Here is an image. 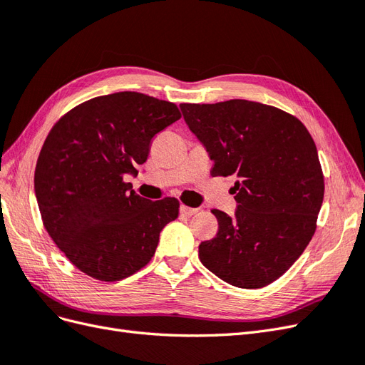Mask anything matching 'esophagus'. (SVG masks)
Listing matches in <instances>:
<instances>
[{
	"mask_svg": "<svg viewBox=\"0 0 365 365\" xmlns=\"http://www.w3.org/2000/svg\"><path fill=\"white\" fill-rule=\"evenodd\" d=\"M197 210H200V208L189 207V205H184V204L180 207V212H181L182 215H185V216H193V215H196Z\"/></svg>",
	"mask_w": 365,
	"mask_h": 365,
	"instance_id": "esophagus-1",
	"label": "esophagus"
}]
</instances>
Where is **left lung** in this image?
<instances>
[{"mask_svg":"<svg viewBox=\"0 0 365 365\" xmlns=\"http://www.w3.org/2000/svg\"><path fill=\"white\" fill-rule=\"evenodd\" d=\"M190 130L215 161L210 173L236 175L237 210H212L217 233L200 245L207 269L244 289L288 271L311 242L324 197L317 146L295 115L259 102L182 103Z\"/></svg>","mask_w":365,"mask_h":365,"instance_id":"left-lung-1","label":"left lung"}]
</instances>
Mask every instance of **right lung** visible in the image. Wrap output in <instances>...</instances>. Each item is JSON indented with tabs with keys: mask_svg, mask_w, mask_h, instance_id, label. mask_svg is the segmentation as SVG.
<instances>
[{
	"mask_svg": "<svg viewBox=\"0 0 365 365\" xmlns=\"http://www.w3.org/2000/svg\"><path fill=\"white\" fill-rule=\"evenodd\" d=\"M178 118L172 102L123 91L74 106L50 129L36 163V200L47 233L77 269L117 282L153 257L180 201L145 200L125 178Z\"/></svg>",
	"mask_w": 365,
	"mask_h": 365,
	"instance_id": "add662e5",
	"label": "right lung"
}]
</instances>
